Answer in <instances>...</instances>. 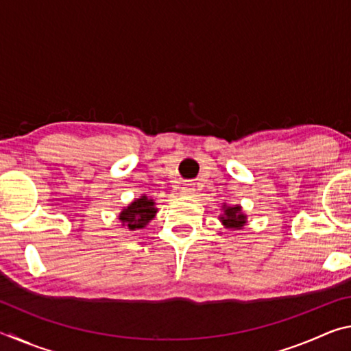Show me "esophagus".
<instances>
[{
    "label": "esophagus",
    "instance_id": "1",
    "mask_svg": "<svg viewBox=\"0 0 351 351\" xmlns=\"http://www.w3.org/2000/svg\"><path fill=\"white\" fill-rule=\"evenodd\" d=\"M195 192V184H184L181 187V193L182 195H192Z\"/></svg>",
    "mask_w": 351,
    "mask_h": 351
}]
</instances>
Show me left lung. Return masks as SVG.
I'll list each match as a JSON object with an SVG mask.
<instances>
[{
	"instance_id": "left-lung-1",
	"label": "left lung",
	"mask_w": 351,
	"mask_h": 351,
	"mask_svg": "<svg viewBox=\"0 0 351 351\" xmlns=\"http://www.w3.org/2000/svg\"><path fill=\"white\" fill-rule=\"evenodd\" d=\"M223 215H219V221L228 229H243L246 221V215L241 212L240 206H223Z\"/></svg>"
}]
</instances>
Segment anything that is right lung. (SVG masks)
Listing matches in <instances>:
<instances>
[{
	"mask_svg": "<svg viewBox=\"0 0 351 351\" xmlns=\"http://www.w3.org/2000/svg\"><path fill=\"white\" fill-rule=\"evenodd\" d=\"M156 206L154 201L148 197H141L134 199L132 204L127 206L121 213H119V219H121L122 226H125L130 230L144 229L145 226L150 223V219L156 215Z\"/></svg>",
	"mask_w": 351,
	"mask_h": 351,
	"instance_id": "obj_1",
	"label": "right lung"
}]
</instances>
